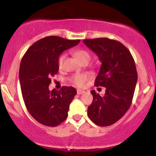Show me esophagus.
<instances>
[{"instance_id":"34e87169","label":"esophagus","mask_w":156,"mask_h":156,"mask_svg":"<svg viewBox=\"0 0 156 156\" xmlns=\"http://www.w3.org/2000/svg\"><path fill=\"white\" fill-rule=\"evenodd\" d=\"M84 92H85V91L81 90V89H78V90H77V94H83Z\"/></svg>"}]
</instances>
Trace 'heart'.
I'll use <instances>...</instances> for the list:
<instances>
[{"label":"heart","instance_id":"obj_1","mask_svg":"<svg viewBox=\"0 0 156 156\" xmlns=\"http://www.w3.org/2000/svg\"><path fill=\"white\" fill-rule=\"evenodd\" d=\"M75 55L76 58L80 62H83L84 60H90V54L88 51L85 50H78L75 52ZM64 58H65V54L61 55L58 60V67L62 68L63 66V63ZM89 77L88 75L85 73H76V74L73 75L69 78V80L71 83L76 86L77 87H82L85 84L86 82L89 80Z\"/></svg>","mask_w":156,"mask_h":156}]
</instances>
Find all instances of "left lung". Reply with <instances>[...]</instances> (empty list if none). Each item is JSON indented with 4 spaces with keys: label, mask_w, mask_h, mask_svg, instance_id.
Here are the masks:
<instances>
[{
    "label": "left lung",
    "mask_w": 156,
    "mask_h": 156,
    "mask_svg": "<svg viewBox=\"0 0 156 156\" xmlns=\"http://www.w3.org/2000/svg\"><path fill=\"white\" fill-rule=\"evenodd\" d=\"M83 42L102 63L94 86L105 87L103 96L91 92L93 101L88 116L94 124L109 126L120 119L131 105L137 82L135 62L129 50L117 40L105 37Z\"/></svg>",
    "instance_id": "left-lung-1"
}]
</instances>
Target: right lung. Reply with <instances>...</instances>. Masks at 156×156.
Masks as SVG:
<instances>
[{
  "mask_svg": "<svg viewBox=\"0 0 156 156\" xmlns=\"http://www.w3.org/2000/svg\"><path fill=\"white\" fill-rule=\"evenodd\" d=\"M79 42L80 39L50 36L34 42L23 55L19 72L23 101L28 112L41 124L55 127L67 117L76 89L62 87L50 91L48 87L51 76L58 71L61 53Z\"/></svg>",
  "mask_w": 156,
  "mask_h": 156,
  "instance_id": "add662e5",
  "label": "right lung"
}]
</instances>
